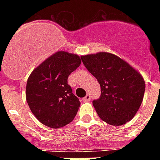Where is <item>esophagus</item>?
<instances>
[{
    "mask_svg": "<svg viewBox=\"0 0 160 160\" xmlns=\"http://www.w3.org/2000/svg\"><path fill=\"white\" fill-rule=\"evenodd\" d=\"M82 100L84 101V102H88V101H90V95L88 94V95H86L85 96V97L83 98Z\"/></svg>",
    "mask_w": 160,
    "mask_h": 160,
    "instance_id": "1",
    "label": "esophagus"
}]
</instances>
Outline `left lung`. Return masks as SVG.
Here are the masks:
<instances>
[{
    "label": "left lung",
    "mask_w": 160,
    "mask_h": 160,
    "mask_svg": "<svg viewBox=\"0 0 160 160\" xmlns=\"http://www.w3.org/2000/svg\"><path fill=\"white\" fill-rule=\"evenodd\" d=\"M81 60L100 85V97L93 100L100 119L115 126L131 120L144 99L142 75L121 58L108 52L83 55Z\"/></svg>",
    "instance_id": "left-lung-1"
}]
</instances>
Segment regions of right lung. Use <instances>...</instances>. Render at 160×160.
Wrapping results in <instances>:
<instances>
[{"label": "right lung", "instance_id": "obj_1", "mask_svg": "<svg viewBox=\"0 0 160 160\" xmlns=\"http://www.w3.org/2000/svg\"><path fill=\"white\" fill-rule=\"evenodd\" d=\"M81 64L79 55L57 51L29 76L26 98L31 112L44 125L59 129L70 124L80 105L68 85V76Z\"/></svg>", "mask_w": 160, "mask_h": 160}]
</instances>
